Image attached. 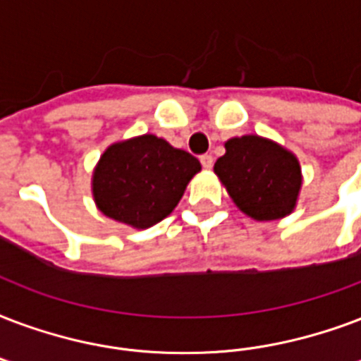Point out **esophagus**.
<instances>
[{
	"label": "esophagus",
	"instance_id": "1",
	"mask_svg": "<svg viewBox=\"0 0 361 361\" xmlns=\"http://www.w3.org/2000/svg\"><path fill=\"white\" fill-rule=\"evenodd\" d=\"M200 164H202L206 170H210L212 164H214V159H212V155H208V153H206V155L200 157Z\"/></svg>",
	"mask_w": 361,
	"mask_h": 361
}]
</instances>
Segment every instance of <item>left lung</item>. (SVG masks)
I'll use <instances>...</instances> for the list:
<instances>
[{
  "label": "left lung",
  "instance_id": "left-lung-1",
  "mask_svg": "<svg viewBox=\"0 0 361 361\" xmlns=\"http://www.w3.org/2000/svg\"><path fill=\"white\" fill-rule=\"evenodd\" d=\"M236 208L255 221H272L295 210L301 164L290 149L257 134L231 137L214 164Z\"/></svg>",
  "mask_w": 361,
  "mask_h": 361
}]
</instances>
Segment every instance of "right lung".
Masks as SVG:
<instances>
[{
	"instance_id": "1",
	"label": "right lung",
	"mask_w": 361,
	"mask_h": 361,
	"mask_svg": "<svg viewBox=\"0 0 361 361\" xmlns=\"http://www.w3.org/2000/svg\"><path fill=\"white\" fill-rule=\"evenodd\" d=\"M199 159L155 136L115 142L92 170L96 208L132 229H147L170 216L200 172Z\"/></svg>"
}]
</instances>
